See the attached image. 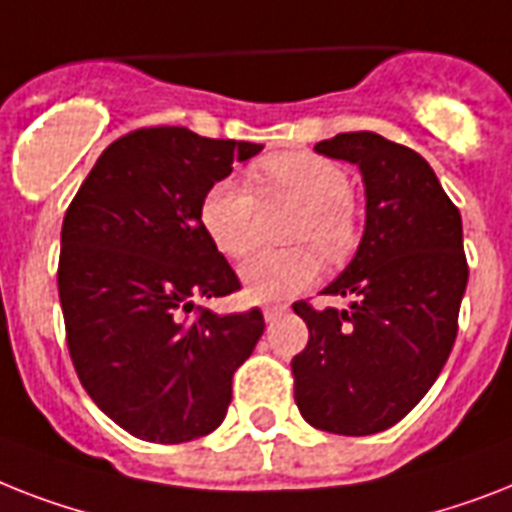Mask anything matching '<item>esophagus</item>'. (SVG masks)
Listing matches in <instances>:
<instances>
[{
	"instance_id": "obj_1",
	"label": "esophagus",
	"mask_w": 512,
	"mask_h": 512,
	"mask_svg": "<svg viewBox=\"0 0 512 512\" xmlns=\"http://www.w3.org/2000/svg\"><path fill=\"white\" fill-rule=\"evenodd\" d=\"M286 313V307L284 305H268L263 310V315H265V321H276L278 315H284Z\"/></svg>"
}]
</instances>
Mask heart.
Wrapping results in <instances>:
<instances>
[{"label":"heart","instance_id":"obj_1","mask_svg":"<svg viewBox=\"0 0 512 512\" xmlns=\"http://www.w3.org/2000/svg\"><path fill=\"white\" fill-rule=\"evenodd\" d=\"M260 197H292L299 205L286 231L292 244H310L326 260H339L352 249L357 236V213L350 199V176L336 162L294 149L260 162ZM257 197L244 181L228 176L202 194L199 223L220 255L244 260L255 249ZM318 276L313 249L294 247L263 252L242 268L247 292L255 299H281L310 286Z\"/></svg>","mask_w":512,"mask_h":512}]
</instances>
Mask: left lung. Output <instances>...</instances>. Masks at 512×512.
<instances>
[{
    "instance_id": "8db88e82",
    "label": "left lung",
    "mask_w": 512,
    "mask_h": 512,
    "mask_svg": "<svg viewBox=\"0 0 512 512\" xmlns=\"http://www.w3.org/2000/svg\"><path fill=\"white\" fill-rule=\"evenodd\" d=\"M315 152L360 168L365 234L323 289L350 299L347 310L292 305L310 334L292 360L294 402L315 429L378 434L423 400L450 357L468 284L463 223L429 162L405 144L355 131Z\"/></svg>"
}]
</instances>
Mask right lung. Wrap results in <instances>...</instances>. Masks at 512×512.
<instances>
[{
    "mask_svg": "<svg viewBox=\"0 0 512 512\" xmlns=\"http://www.w3.org/2000/svg\"><path fill=\"white\" fill-rule=\"evenodd\" d=\"M260 144L186 128H136L99 155L60 236L65 342L86 394L136 439L181 444L215 431L231 378L263 336L260 307L218 315L239 276L199 223V202Z\"/></svg>",
    "mask_w": 512,
    "mask_h": 512,
    "instance_id": "add662e5",
    "label": "right lung"
}]
</instances>
